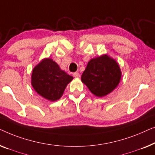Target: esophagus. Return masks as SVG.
Wrapping results in <instances>:
<instances>
[{
    "instance_id": "obj_1",
    "label": "esophagus",
    "mask_w": 155,
    "mask_h": 155,
    "mask_svg": "<svg viewBox=\"0 0 155 155\" xmlns=\"http://www.w3.org/2000/svg\"><path fill=\"white\" fill-rule=\"evenodd\" d=\"M74 77H76V78H79L80 77V74L78 72H75L74 73Z\"/></svg>"
}]
</instances>
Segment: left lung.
<instances>
[{
	"label": "left lung",
	"instance_id": "left-lung-1",
	"mask_svg": "<svg viewBox=\"0 0 155 155\" xmlns=\"http://www.w3.org/2000/svg\"><path fill=\"white\" fill-rule=\"evenodd\" d=\"M121 72L116 61L107 55L89 61L81 76V81L97 97L105 96L114 90Z\"/></svg>",
	"mask_w": 155,
	"mask_h": 155
}]
</instances>
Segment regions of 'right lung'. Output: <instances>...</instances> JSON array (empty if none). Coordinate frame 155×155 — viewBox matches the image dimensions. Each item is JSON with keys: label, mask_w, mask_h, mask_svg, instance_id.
Wrapping results in <instances>:
<instances>
[{"label": "right lung", "mask_w": 155, "mask_h": 155, "mask_svg": "<svg viewBox=\"0 0 155 155\" xmlns=\"http://www.w3.org/2000/svg\"><path fill=\"white\" fill-rule=\"evenodd\" d=\"M73 79L62 71L52 59L45 58L34 67L31 85L37 93L44 98L56 101L62 97L67 84Z\"/></svg>", "instance_id": "1"}]
</instances>
